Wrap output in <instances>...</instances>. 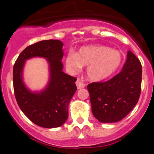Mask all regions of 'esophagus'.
Wrapping results in <instances>:
<instances>
[{
    "label": "esophagus",
    "mask_w": 154,
    "mask_h": 154,
    "mask_svg": "<svg viewBox=\"0 0 154 154\" xmlns=\"http://www.w3.org/2000/svg\"><path fill=\"white\" fill-rule=\"evenodd\" d=\"M76 85H77V88H82L85 86V84L80 80V79H77V80L76 81Z\"/></svg>",
    "instance_id": "34e87169"
}]
</instances>
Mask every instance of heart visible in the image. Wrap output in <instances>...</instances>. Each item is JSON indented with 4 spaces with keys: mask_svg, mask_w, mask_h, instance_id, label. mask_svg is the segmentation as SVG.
<instances>
[{
    "mask_svg": "<svg viewBox=\"0 0 154 154\" xmlns=\"http://www.w3.org/2000/svg\"><path fill=\"white\" fill-rule=\"evenodd\" d=\"M122 61L123 57L119 51L100 45L81 48L76 54L69 52L66 57V67L70 72H77L83 66H87V76L95 81L112 75L120 68Z\"/></svg>",
    "mask_w": 154,
    "mask_h": 154,
    "instance_id": "1",
    "label": "heart"
}]
</instances>
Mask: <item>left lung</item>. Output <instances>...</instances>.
I'll return each mask as SVG.
<instances>
[{
  "instance_id": "1",
  "label": "left lung",
  "mask_w": 154,
  "mask_h": 154,
  "mask_svg": "<svg viewBox=\"0 0 154 154\" xmlns=\"http://www.w3.org/2000/svg\"><path fill=\"white\" fill-rule=\"evenodd\" d=\"M142 64L131 51L122 70L106 82L87 86L92 114L102 123L122 120L139 101L142 90Z\"/></svg>"
}]
</instances>
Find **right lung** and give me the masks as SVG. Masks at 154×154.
<instances>
[{
  "instance_id": "right-lung-1",
  "label": "right lung",
  "mask_w": 154,
  "mask_h": 154,
  "mask_svg": "<svg viewBox=\"0 0 154 154\" xmlns=\"http://www.w3.org/2000/svg\"><path fill=\"white\" fill-rule=\"evenodd\" d=\"M63 46L60 40L38 42L26 48L13 66V88L18 105L32 123L45 128L60 127L66 122L68 104L77 90V78L63 71ZM34 56L48 58L50 64L49 84L40 93L29 92L22 81L25 60Z\"/></svg>"
}]
</instances>
